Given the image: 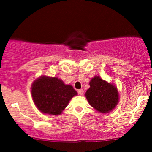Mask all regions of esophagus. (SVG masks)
Here are the masks:
<instances>
[{"label":"esophagus","mask_w":152,"mask_h":152,"mask_svg":"<svg viewBox=\"0 0 152 152\" xmlns=\"http://www.w3.org/2000/svg\"><path fill=\"white\" fill-rule=\"evenodd\" d=\"M77 91H78V94H79V95H83V89H78Z\"/></svg>","instance_id":"1"}]
</instances>
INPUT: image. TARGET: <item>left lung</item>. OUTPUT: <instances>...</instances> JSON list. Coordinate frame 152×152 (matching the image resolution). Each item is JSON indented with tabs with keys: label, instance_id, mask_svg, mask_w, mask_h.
<instances>
[{
	"label": "left lung",
	"instance_id": "obj_1",
	"mask_svg": "<svg viewBox=\"0 0 152 152\" xmlns=\"http://www.w3.org/2000/svg\"><path fill=\"white\" fill-rule=\"evenodd\" d=\"M89 86L85 96L94 109L99 113L106 114L116 108L119 100L116 85L95 76L89 82Z\"/></svg>",
	"mask_w": 152,
	"mask_h": 152
}]
</instances>
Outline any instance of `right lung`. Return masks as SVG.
<instances>
[{
	"instance_id": "obj_1",
	"label": "right lung",
	"mask_w": 152,
	"mask_h": 152,
	"mask_svg": "<svg viewBox=\"0 0 152 152\" xmlns=\"http://www.w3.org/2000/svg\"><path fill=\"white\" fill-rule=\"evenodd\" d=\"M78 94L71 85L57 77L41 76L31 85V95L35 105L45 114L60 115L74 96Z\"/></svg>"
}]
</instances>
